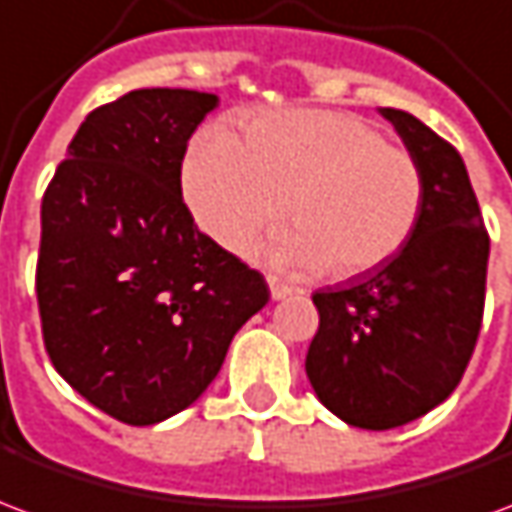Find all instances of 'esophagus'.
<instances>
[{"mask_svg": "<svg viewBox=\"0 0 512 512\" xmlns=\"http://www.w3.org/2000/svg\"><path fill=\"white\" fill-rule=\"evenodd\" d=\"M268 288H271V299L279 301V299H288L290 293H293V288H288L285 282H279V279L268 277Z\"/></svg>", "mask_w": 512, "mask_h": 512, "instance_id": "obj_1", "label": "esophagus"}]
</instances>
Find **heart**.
Wrapping results in <instances>:
<instances>
[{"mask_svg":"<svg viewBox=\"0 0 512 512\" xmlns=\"http://www.w3.org/2000/svg\"><path fill=\"white\" fill-rule=\"evenodd\" d=\"M241 139L205 126L183 161V194L202 233L246 252L288 213L268 260L354 279L389 263L414 235L425 178L411 150L332 109H274L241 120Z\"/></svg>","mask_w":512,"mask_h":512,"instance_id":"1","label":"heart"}]
</instances>
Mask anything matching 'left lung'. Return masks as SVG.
Here are the masks:
<instances>
[{"label":"left lung","instance_id":"obj_1","mask_svg":"<svg viewBox=\"0 0 512 512\" xmlns=\"http://www.w3.org/2000/svg\"><path fill=\"white\" fill-rule=\"evenodd\" d=\"M381 115L419 161L422 216L389 263L312 293L321 323L304 365L323 406L367 430L400 428L452 395L483 323L491 246L461 153L408 112Z\"/></svg>","mask_w":512,"mask_h":512}]
</instances>
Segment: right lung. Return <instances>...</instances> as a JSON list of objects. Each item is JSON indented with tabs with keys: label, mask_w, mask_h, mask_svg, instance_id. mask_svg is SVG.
Segmentation results:
<instances>
[{
	"label": "right lung",
	"mask_w": 512,
	"mask_h": 512,
	"mask_svg": "<svg viewBox=\"0 0 512 512\" xmlns=\"http://www.w3.org/2000/svg\"><path fill=\"white\" fill-rule=\"evenodd\" d=\"M219 98L134 90L93 109L40 205V326L51 365L126 425L191 406L268 301L260 271L197 230L180 167Z\"/></svg>",
	"instance_id": "add662e5"
}]
</instances>
